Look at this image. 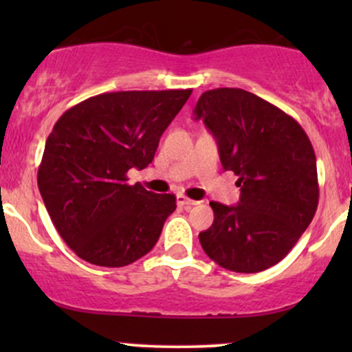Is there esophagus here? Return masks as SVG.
<instances>
[{
	"label": "esophagus",
	"instance_id": "esophagus-1",
	"mask_svg": "<svg viewBox=\"0 0 352 352\" xmlns=\"http://www.w3.org/2000/svg\"><path fill=\"white\" fill-rule=\"evenodd\" d=\"M177 204H179L180 207H184V208H190V207H193V205H199V201L190 200L185 195H177Z\"/></svg>",
	"mask_w": 352,
	"mask_h": 352
}]
</instances>
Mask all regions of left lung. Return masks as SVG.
Returning a JSON list of instances; mask_svg holds the SVG:
<instances>
[{
    "label": "left lung",
    "mask_w": 352,
    "mask_h": 352,
    "mask_svg": "<svg viewBox=\"0 0 352 352\" xmlns=\"http://www.w3.org/2000/svg\"><path fill=\"white\" fill-rule=\"evenodd\" d=\"M193 116L241 187L238 205L210 201L215 220L199 235L201 248L230 272H263L289 253L316 213L313 145L292 116L243 89L204 92Z\"/></svg>",
    "instance_id": "1"
}]
</instances>
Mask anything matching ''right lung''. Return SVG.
<instances>
[{
	"label": "right lung",
	"instance_id": "right-lung-1",
	"mask_svg": "<svg viewBox=\"0 0 352 352\" xmlns=\"http://www.w3.org/2000/svg\"><path fill=\"white\" fill-rule=\"evenodd\" d=\"M192 89L122 91L67 109L52 127L38 187L52 223L79 258L119 268L155 246L175 195L129 185L153 160L164 131Z\"/></svg>",
	"mask_w": 352,
	"mask_h": 352
}]
</instances>
